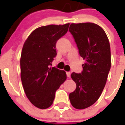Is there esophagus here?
<instances>
[{
  "instance_id": "obj_1",
  "label": "esophagus",
  "mask_w": 125,
  "mask_h": 125,
  "mask_svg": "<svg viewBox=\"0 0 125 125\" xmlns=\"http://www.w3.org/2000/svg\"><path fill=\"white\" fill-rule=\"evenodd\" d=\"M66 75H67V77H70V76H71V73H70V72H66Z\"/></svg>"
}]
</instances>
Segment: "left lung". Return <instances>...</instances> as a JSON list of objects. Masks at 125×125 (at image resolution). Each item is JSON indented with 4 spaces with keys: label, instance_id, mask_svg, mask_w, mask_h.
Instances as JSON below:
<instances>
[{
    "label": "left lung",
    "instance_id": "8db88e82",
    "mask_svg": "<svg viewBox=\"0 0 125 125\" xmlns=\"http://www.w3.org/2000/svg\"><path fill=\"white\" fill-rule=\"evenodd\" d=\"M69 31L86 61L81 73L71 75L76 89L69 98L74 108L85 109L99 99L105 86L111 65L110 45L104 31L97 24L71 23Z\"/></svg>",
    "mask_w": 125,
    "mask_h": 125
}]
</instances>
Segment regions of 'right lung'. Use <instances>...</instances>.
Instances as JSON below:
<instances>
[{"label": "right lung", "instance_id": "add662e5", "mask_svg": "<svg viewBox=\"0 0 125 125\" xmlns=\"http://www.w3.org/2000/svg\"><path fill=\"white\" fill-rule=\"evenodd\" d=\"M69 25L39 27L24 43L21 57V80L28 99L40 109H46L52 104L55 91L66 79L65 71L50 65L57 55V42L67 32Z\"/></svg>", "mask_w": 125, "mask_h": 125}]
</instances>
